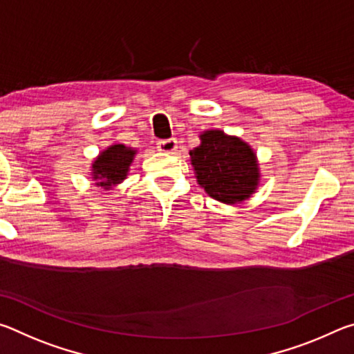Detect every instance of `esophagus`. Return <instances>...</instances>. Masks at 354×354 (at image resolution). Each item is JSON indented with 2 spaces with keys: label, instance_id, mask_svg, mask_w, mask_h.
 Returning a JSON list of instances; mask_svg holds the SVG:
<instances>
[{
  "label": "esophagus",
  "instance_id": "34e87169",
  "mask_svg": "<svg viewBox=\"0 0 354 354\" xmlns=\"http://www.w3.org/2000/svg\"><path fill=\"white\" fill-rule=\"evenodd\" d=\"M158 149L162 153H175L178 149L176 139H164L158 142Z\"/></svg>",
  "mask_w": 354,
  "mask_h": 354
}]
</instances>
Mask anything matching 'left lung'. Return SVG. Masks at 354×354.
I'll use <instances>...</instances> for the list:
<instances>
[{
  "mask_svg": "<svg viewBox=\"0 0 354 354\" xmlns=\"http://www.w3.org/2000/svg\"><path fill=\"white\" fill-rule=\"evenodd\" d=\"M200 137L201 143L190 151L198 184L209 196L226 205L248 198L259 178L251 148L221 131H206Z\"/></svg>",
  "mask_w": 354,
  "mask_h": 354,
  "instance_id": "1",
  "label": "left lung"
}]
</instances>
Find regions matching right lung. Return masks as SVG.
Returning <instances> with one entry per match:
<instances>
[{
	"mask_svg": "<svg viewBox=\"0 0 354 354\" xmlns=\"http://www.w3.org/2000/svg\"><path fill=\"white\" fill-rule=\"evenodd\" d=\"M136 151L124 145H113L98 156L93 162V179L103 189L118 184L127 178L131 162Z\"/></svg>",
	"mask_w": 354,
	"mask_h": 354,
	"instance_id": "obj_1",
	"label": "right lung"
}]
</instances>
